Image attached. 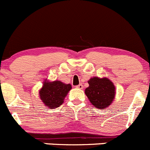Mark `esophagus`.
<instances>
[{
	"label": "esophagus",
	"instance_id": "esophagus-1",
	"mask_svg": "<svg viewBox=\"0 0 150 150\" xmlns=\"http://www.w3.org/2000/svg\"><path fill=\"white\" fill-rule=\"evenodd\" d=\"M75 87H76V88H78V89H83V85H82L81 83V84L78 85V86H75Z\"/></svg>",
	"mask_w": 150,
	"mask_h": 150
}]
</instances>
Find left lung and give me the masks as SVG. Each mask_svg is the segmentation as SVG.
<instances>
[{
    "instance_id": "1",
    "label": "left lung",
    "mask_w": 150,
    "mask_h": 150,
    "mask_svg": "<svg viewBox=\"0 0 150 150\" xmlns=\"http://www.w3.org/2000/svg\"><path fill=\"white\" fill-rule=\"evenodd\" d=\"M88 83L89 86L85 89V94L93 106L100 110L109 107L112 103L115 88L108 78L94 77Z\"/></svg>"
}]
</instances>
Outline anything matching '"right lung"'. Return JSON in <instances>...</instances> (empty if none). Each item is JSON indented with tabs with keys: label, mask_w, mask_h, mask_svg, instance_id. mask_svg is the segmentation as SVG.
I'll use <instances>...</instances> for the list:
<instances>
[{
	"label": "right lung",
	"mask_w": 150,
	"mask_h": 150,
	"mask_svg": "<svg viewBox=\"0 0 150 150\" xmlns=\"http://www.w3.org/2000/svg\"><path fill=\"white\" fill-rule=\"evenodd\" d=\"M72 89L70 84H66L59 81H46L39 92L40 98L43 103L50 108L60 107L68 92Z\"/></svg>",
	"instance_id": "right-lung-1"
}]
</instances>
